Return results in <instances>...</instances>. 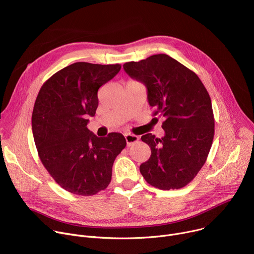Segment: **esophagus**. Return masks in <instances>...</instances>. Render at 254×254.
<instances>
[{
    "instance_id": "1",
    "label": "esophagus",
    "mask_w": 254,
    "mask_h": 254,
    "mask_svg": "<svg viewBox=\"0 0 254 254\" xmlns=\"http://www.w3.org/2000/svg\"><path fill=\"white\" fill-rule=\"evenodd\" d=\"M125 137H126V140H127V147L132 146V144H133L134 142H136V141L138 140V136L135 135V134L127 133V134L125 135Z\"/></svg>"
}]
</instances>
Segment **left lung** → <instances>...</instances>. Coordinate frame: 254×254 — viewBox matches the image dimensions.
<instances>
[{
    "mask_svg": "<svg viewBox=\"0 0 254 254\" xmlns=\"http://www.w3.org/2000/svg\"><path fill=\"white\" fill-rule=\"evenodd\" d=\"M127 74L147 87L154 116L165 118L161 138L147 133L150 159L139 166L147 182L161 190L180 189L206 162L214 137L211 98L195 72L167 54L124 64Z\"/></svg>",
    "mask_w": 254,
    "mask_h": 254,
    "instance_id": "8db88e82",
    "label": "left lung"
}]
</instances>
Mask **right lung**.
<instances>
[{"mask_svg":"<svg viewBox=\"0 0 254 254\" xmlns=\"http://www.w3.org/2000/svg\"><path fill=\"white\" fill-rule=\"evenodd\" d=\"M121 64L76 62L53 74L41 87L32 114V131L40 160L55 182L76 195L104 190L127 141L120 132L98 137L87 128L98 106L99 87Z\"/></svg>","mask_w":254,"mask_h":254,"instance_id":"right-lung-1","label":"right lung"}]
</instances>
